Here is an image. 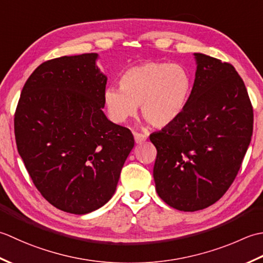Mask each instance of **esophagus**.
<instances>
[{
  "instance_id": "34e87169",
  "label": "esophagus",
  "mask_w": 263,
  "mask_h": 263,
  "mask_svg": "<svg viewBox=\"0 0 263 263\" xmlns=\"http://www.w3.org/2000/svg\"><path fill=\"white\" fill-rule=\"evenodd\" d=\"M134 138H135L136 144H142L147 139V135H145V134H139V133L134 132Z\"/></svg>"
}]
</instances>
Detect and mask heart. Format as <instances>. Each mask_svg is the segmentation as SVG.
I'll return each instance as SVG.
<instances>
[{
	"instance_id": "obj_1",
	"label": "heart",
	"mask_w": 263,
	"mask_h": 263,
	"mask_svg": "<svg viewBox=\"0 0 263 263\" xmlns=\"http://www.w3.org/2000/svg\"><path fill=\"white\" fill-rule=\"evenodd\" d=\"M192 78L180 64L145 62L126 70L120 87L104 90V104L110 119L121 124L135 116L137 105L149 125L164 128L175 122L189 103Z\"/></svg>"
}]
</instances>
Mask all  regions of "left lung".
<instances>
[{"label": "left lung", "instance_id": "left-lung-1", "mask_svg": "<svg viewBox=\"0 0 263 263\" xmlns=\"http://www.w3.org/2000/svg\"><path fill=\"white\" fill-rule=\"evenodd\" d=\"M195 80L181 116L149 139L161 199L180 211L216 203L233 184L253 133L248 90L230 63L194 53Z\"/></svg>", "mask_w": 263, "mask_h": 263}]
</instances>
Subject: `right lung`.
Returning a JSON list of instances; mask_svg holds the SVG:
<instances>
[{
  "mask_svg": "<svg viewBox=\"0 0 263 263\" xmlns=\"http://www.w3.org/2000/svg\"><path fill=\"white\" fill-rule=\"evenodd\" d=\"M98 59L86 53L42 63L27 79L14 115L18 152L36 189L74 214L111 199L135 143L128 128L104 115L108 77Z\"/></svg>",
  "mask_w": 263,
  "mask_h": 263,
  "instance_id": "1",
  "label": "right lung"
}]
</instances>
